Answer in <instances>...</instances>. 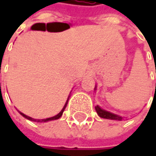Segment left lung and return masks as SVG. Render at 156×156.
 <instances>
[{
  "label": "left lung",
  "mask_w": 156,
  "mask_h": 156,
  "mask_svg": "<svg viewBox=\"0 0 156 156\" xmlns=\"http://www.w3.org/2000/svg\"><path fill=\"white\" fill-rule=\"evenodd\" d=\"M156 85V84H155ZM95 110L97 112L98 115L101 118H105V119H109V120H118V121H122L123 120V118L122 116H118L115 114H112L110 112L105 111L103 109H101L99 106L95 107Z\"/></svg>",
  "instance_id": "left-lung-1"
}]
</instances>
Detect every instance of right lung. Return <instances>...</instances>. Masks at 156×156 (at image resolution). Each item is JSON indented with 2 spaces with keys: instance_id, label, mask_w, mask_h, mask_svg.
I'll use <instances>...</instances> for the list:
<instances>
[{
  "instance_id": "1",
  "label": "right lung",
  "mask_w": 156,
  "mask_h": 156,
  "mask_svg": "<svg viewBox=\"0 0 156 156\" xmlns=\"http://www.w3.org/2000/svg\"><path fill=\"white\" fill-rule=\"evenodd\" d=\"M67 104H68V101L66 102V104H65L64 108H62V110L61 111V112H60V113H59L57 115H55V116H54V117H51V118H48V119H41V120H37V119H33V118H31V117L27 116V115H25L24 114H22L21 112H20V114H21V115H22L23 117L27 118V120H30V121H33V122H48V121H52V120H56V119H59L60 117L62 116L63 111H64V109H65V108H66Z\"/></svg>"
}]
</instances>
